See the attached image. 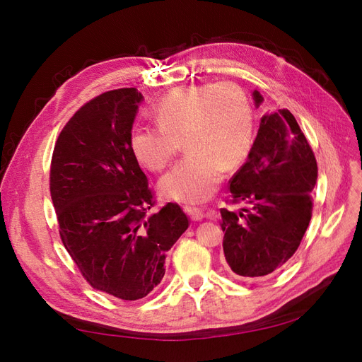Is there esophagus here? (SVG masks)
Segmentation results:
<instances>
[{
  "instance_id": "obj_1",
  "label": "esophagus",
  "mask_w": 362,
  "mask_h": 362,
  "mask_svg": "<svg viewBox=\"0 0 362 362\" xmlns=\"http://www.w3.org/2000/svg\"><path fill=\"white\" fill-rule=\"evenodd\" d=\"M185 211L189 213L192 221H202V218L205 217V213L202 208H198V206H185Z\"/></svg>"
}]
</instances>
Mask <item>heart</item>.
Returning a JSON list of instances; mask_svg holds the SVG:
<instances>
[{
    "label": "heart",
    "mask_w": 362,
    "mask_h": 362,
    "mask_svg": "<svg viewBox=\"0 0 362 362\" xmlns=\"http://www.w3.org/2000/svg\"><path fill=\"white\" fill-rule=\"evenodd\" d=\"M157 127H136L129 148L141 166L161 172L181 149L185 156L160 182L164 196L202 202L216 192L223 170L242 166L254 141V116L242 87L231 81L185 86L160 98Z\"/></svg>",
    "instance_id": "obj_1"
}]
</instances>
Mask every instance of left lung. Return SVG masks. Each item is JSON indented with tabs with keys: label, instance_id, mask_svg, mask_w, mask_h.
<instances>
[{
	"label": "left lung",
	"instance_id": "8db88e82",
	"mask_svg": "<svg viewBox=\"0 0 362 362\" xmlns=\"http://www.w3.org/2000/svg\"><path fill=\"white\" fill-rule=\"evenodd\" d=\"M255 103L262 96L254 92ZM317 161L294 116L281 108L261 119L247 160L229 181L221 208L226 262L240 278L278 272L298 250L313 216Z\"/></svg>",
	"mask_w": 362,
	"mask_h": 362
}]
</instances>
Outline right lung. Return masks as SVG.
<instances>
[{
    "instance_id": "add662e5",
    "label": "right lung",
    "mask_w": 362,
    "mask_h": 362,
    "mask_svg": "<svg viewBox=\"0 0 362 362\" xmlns=\"http://www.w3.org/2000/svg\"><path fill=\"white\" fill-rule=\"evenodd\" d=\"M141 95L108 90L75 112L54 146L49 192L63 246L89 286L137 300L164 276L166 252L189 228L178 204L156 206L129 148Z\"/></svg>"
}]
</instances>
